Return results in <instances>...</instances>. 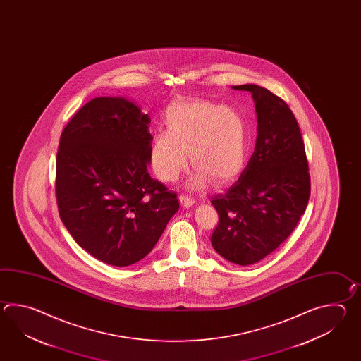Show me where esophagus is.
<instances>
[{
  "instance_id": "esophagus-1",
  "label": "esophagus",
  "mask_w": 361,
  "mask_h": 361,
  "mask_svg": "<svg viewBox=\"0 0 361 361\" xmlns=\"http://www.w3.org/2000/svg\"><path fill=\"white\" fill-rule=\"evenodd\" d=\"M179 201H180V204H182L183 207H190L195 204V200L190 197V196H185V195H180L179 196Z\"/></svg>"
}]
</instances>
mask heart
<instances>
[{"label": "heart", "instance_id": "1", "mask_svg": "<svg viewBox=\"0 0 361 361\" xmlns=\"http://www.w3.org/2000/svg\"><path fill=\"white\" fill-rule=\"evenodd\" d=\"M166 131L154 135L151 161L156 176L174 182L187 168L190 154L193 185L228 183L245 168L249 128L238 111L205 99L173 100L164 112Z\"/></svg>", "mask_w": 361, "mask_h": 361}]
</instances>
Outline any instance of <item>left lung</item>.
<instances>
[{"instance_id":"8db88e82","label":"left lung","mask_w":361,"mask_h":361,"mask_svg":"<svg viewBox=\"0 0 361 361\" xmlns=\"http://www.w3.org/2000/svg\"><path fill=\"white\" fill-rule=\"evenodd\" d=\"M232 87L252 92L258 135L238 182L212 199L219 221L210 241L227 261L249 266L290 236L305 214L311 179L300 125L286 102L258 85Z\"/></svg>"}]
</instances>
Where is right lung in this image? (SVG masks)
Listing matches in <instances>:
<instances>
[{
    "instance_id": "add662e5",
    "label": "right lung",
    "mask_w": 361,
    "mask_h": 361,
    "mask_svg": "<svg viewBox=\"0 0 361 361\" xmlns=\"http://www.w3.org/2000/svg\"><path fill=\"white\" fill-rule=\"evenodd\" d=\"M151 118L123 98L100 97L61 131L55 197L78 245L116 267L149 253L179 209L177 193L149 177Z\"/></svg>"
}]
</instances>
